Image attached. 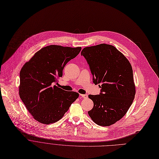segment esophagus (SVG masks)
Returning a JSON list of instances; mask_svg holds the SVG:
<instances>
[{
  "label": "esophagus",
  "instance_id": "obj_1",
  "mask_svg": "<svg viewBox=\"0 0 159 159\" xmlns=\"http://www.w3.org/2000/svg\"><path fill=\"white\" fill-rule=\"evenodd\" d=\"M80 96L81 97H83V98H88V94H80Z\"/></svg>",
  "mask_w": 159,
  "mask_h": 159
}]
</instances>
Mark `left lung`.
<instances>
[{"instance_id": "left-lung-1", "label": "left lung", "mask_w": 159, "mask_h": 159, "mask_svg": "<svg viewBox=\"0 0 159 159\" xmlns=\"http://www.w3.org/2000/svg\"><path fill=\"white\" fill-rule=\"evenodd\" d=\"M81 55L89 65L93 82L101 88L100 94L88 95L94 104L88 115L98 125L114 124L127 112L135 98L130 63L115 47L107 44L86 47Z\"/></svg>"}]
</instances>
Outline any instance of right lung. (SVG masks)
I'll list each match as a JSON object with an SVG mask.
<instances>
[{
    "label": "right lung",
    "instance_id": "right-lung-1",
    "mask_svg": "<svg viewBox=\"0 0 159 159\" xmlns=\"http://www.w3.org/2000/svg\"><path fill=\"white\" fill-rule=\"evenodd\" d=\"M81 48L50 45L36 52L20 72L19 96L29 112L41 123L59 120L78 98L75 91L54 85L62 77L65 65Z\"/></svg>",
    "mask_w": 159,
    "mask_h": 159
}]
</instances>
